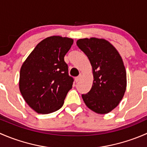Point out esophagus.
<instances>
[{
    "label": "esophagus",
    "mask_w": 147,
    "mask_h": 147,
    "mask_svg": "<svg viewBox=\"0 0 147 147\" xmlns=\"http://www.w3.org/2000/svg\"><path fill=\"white\" fill-rule=\"evenodd\" d=\"M81 78H82V75H80L79 76H78V77H77V78H75V81H76V82H79V81L80 80Z\"/></svg>",
    "instance_id": "34e87169"
}]
</instances>
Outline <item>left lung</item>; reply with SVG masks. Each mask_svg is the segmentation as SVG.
Instances as JSON below:
<instances>
[{
  "label": "left lung",
  "mask_w": 147,
  "mask_h": 147,
  "mask_svg": "<svg viewBox=\"0 0 147 147\" xmlns=\"http://www.w3.org/2000/svg\"><path fill=\"white\" fill-rule=\"evenodd\" d=\"M77 45L88 57L94 77L90 91L82 94L83 100L96 113H109L119 105L126 91L127 73L122 59L105 39H80Z\"/></svg>",
  "instance_id": "8db88e82"
}]
</instances>
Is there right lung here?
I'll return each mask as SVG.
<instances>
[{
  "label": "right lung",
  "instance_id": "obj_1",
  "mask_svg": "<svg viewBox=\"0 0 147 147\" xmlns=\"http://www.w3.org/2000/svg\"><path fill=\"white\" fill-rule=\"evenodd\" d=\"M73 40L61 36L45 38L36 45L20 68L19 88L26 103L39 114L63 107L73 84L64 57Z\"/></svg>",
  "mask_w": 147,
  "mask_h": 147
}]
</instances>
